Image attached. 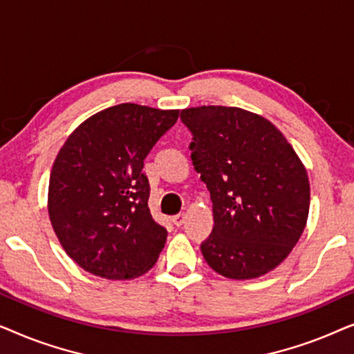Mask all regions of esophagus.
<instances>
[{
    "label": "esophagus",
    "mask_w": 354,
    "mask_h": 354,
    "mask_svg": "<svg viewBox=\"0 0 354 354\" xmlns=\"http://www.w3.org/2000/svg\"><path fill=\"white\" fill-rule=\"evenodd\" d=\"M185 219H187L185 214H177V216L172 217V222H174V225H176V227H182L183 224H185Z\"/></svg>",
    "instance_id": "esophagus-1"
}]
</instances>
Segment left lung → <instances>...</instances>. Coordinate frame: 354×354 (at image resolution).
Returning a JSON list of instances; mask_svg holds the SVG:
<instances>
[{
    "label": "left lung",
    "mask_w": 354,
    "mask_h": 354,
    "mask_svg": "<svg viewBox=\"0 0 354 354\" xmlns=\"http://www.w3.org/2000/svg\"><path fill=\"white\" fill-rule=\"evenodd\" d=\"M193 133L195 171L211 193L214 227L201 243L207 266L227 279L274 270L298 243L309 214V178L283 133L234 106L182 109Z\"/></svg>",
    "instance_id": "left-lung-1"
}]
</instances>
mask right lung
Returning a JSON list of instances; mask_svg holds the SVG:
<instances>
[{"instance_id": "right-lung-1", "label": "right lung", "mask_w": 354, "mask_h": 354, "mask_svg": "<svg viewBox=\"0 0 354 354\" xmlns=\"http://www.w3.org/2000/svg\"><path fill=\"white\" fill-rule=\"evenodd\" d=\"M178 109L122 103L90 115L57 153L48 214L67 256L86 272L130 280L148 272L167 230L148 209L143 161Z\"/></svg>"}]
</instances>
